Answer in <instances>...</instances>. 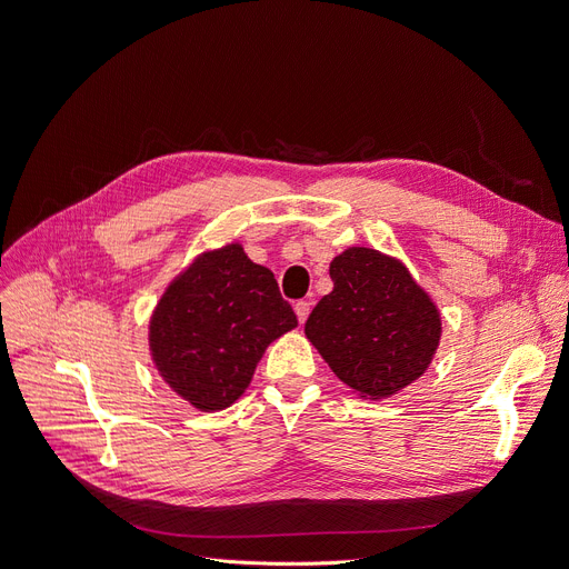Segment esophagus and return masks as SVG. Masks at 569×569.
Segmentation results:
<instances>
[{
	"instance_id": "1",
	"label": "esophagus",
	"mask_w": 569,
	"mask_h": 569,
	"mask_svg": "<svg viewBox=\"0 0 569 569\" xmlns=\"http://www.w3.org/2000/svg\"><path fill=\"white\" fill-rule=\"evenodd\" d=\"M293 312H296V317H299V321L303 323L308 319V315H310V303L308 301H299V303L293 306Z\"/></svg>"
}]
</instances>
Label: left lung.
<instances>
[{
  "mask_svg": "<svg viewBox=\"0 0 569 569\" xmlns=\"http://www.w3.org/2000/svg\"><path fill=\"white\" fill-rule=\"evenodd\" d=\"M333 291L306 321V336L340 382L361 398L398 393L436 357L442 317L402 261L349 248L331 261Z\"/></svg>",
  "mask_w": 569,
  "mask_h": 569,
  "instance_id": "8db88e82",
  "label": "left lung"
}]
</instances>
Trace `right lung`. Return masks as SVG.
I'll return each mask as SVG.
<instances>
[{"mask_svg":"<svg viewBox=\"0 0 569 569\" xmlns=\"http://www.w3.org/2000/svg\"><path fill=\"white\" fill-rule=\"evenodd\" d=\"M296 327L273 273L229 242L199 254L161 293L148 340L161 380L214 412L246 393L266 347Z\"/></svg>","mask_w":569,"mask_h":569,"instance_id":"1","label":"right lung"}]
</instances>
